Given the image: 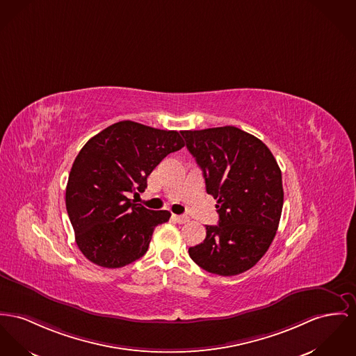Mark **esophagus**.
<instances>
[{"label":"esophagus","mask_w":356,"mask_h":356,"mask_svg":"<svg viewBox=\"0 0 356 356\" xmlns=\"http://www.w3.org/2000/svg\"><path fill=\"white\" fill-rule=\"evenodd\" d=\"M172 218L178 222V224H185L189 221L188 216H179V214H172Z\"/></svg>","instance_id":"esophagus-1"}]
</instances>
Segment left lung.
<instances>
[{
	"mask_svg": "<svg viewBox=\"0 0 356 356\" xmlns=\"http://www.w3.org/2000/svg\"><path fill=\"white\" fill-rule=\"evenodd\" d=\"M217 200L218 225L189 255L208 273L231 277L254 267L273 243L284 205L282 174L264 143L236 127L182 131Z\"/></svg>",
	"mask_w": 356,
	"mask_h": 356,
	"instance_id": "obj_1",
	"label": "left lung"
}]
</instances>
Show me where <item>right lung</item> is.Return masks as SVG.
I'll list each match as a JSON object with an SVG mask.
<instances>
[{
	"label": "right lung",
	"instance_id": "obj_1",
	"mask_svg": "<svg viewBox=\"0 0 356 356\" xmlns=\"http://www.w3.org/2000/svg\"><path fill=\"white\" fill-rule=\"evenodd\" d=\"M185 145L179 132L119 121L86 143L66 188V209L81 252L97 266L119 268L147 252L168 211H149L129 197L168 154Z\"/></svg>",
	"mask_w": 356,
	"mask_h": 356
}]
</instances>
